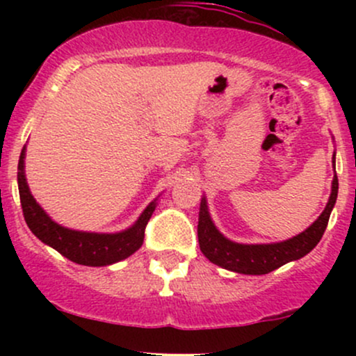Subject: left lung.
<instances>
[{
  "label": "left lung",
  "mask_w": 356,
  "mask_h": 356,
  "mask_svg": "<svg viewBox=\"0 0 356 356\" xmlns=\"http://www.w3.org/2000/svg\"><path fill=\"white\" fill-rule=\"evenodd\" d=\"M337 195L338 177L334 175L332 195H330V201L320 218L314 220L305 232L276 244H238L226 239L212 224L209 212H207L206 199H202L197 226L199 246H201L202 254L211 263L218 264L220 268L241 273V275H268V273L275 271V269L289 263V261L306 256L320 243L323 232L328 226L330 214H332L334 202H337Z\"/></svg>",
  "instance_id": "8db88e82"
}]
</instances>
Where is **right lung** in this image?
Instances as JSON below:
<instances>
[{
  "instance_id": "obj_1",
  "label": "right lung",
  "mask_w": 356,
  "mask_h": 356,
  "mask_svg": "<svg viewBox=\"0 0 356 356\" xmlns=\"http://www.w3.org/2000/svg\"><path fill=\"white\" fill-rule=\"evenodd\" d=\"M18 189L24 220L31 232L44 244L56 249L60 254L83 266H107L134 254L144 243L147 222L155 209V202H150L130 229L117 232V234H97V232L67 229L53 222L44 214V211L36 204L28 189L26 179H24V147L18 162Z\"/></svg>"
}]
</instances>
